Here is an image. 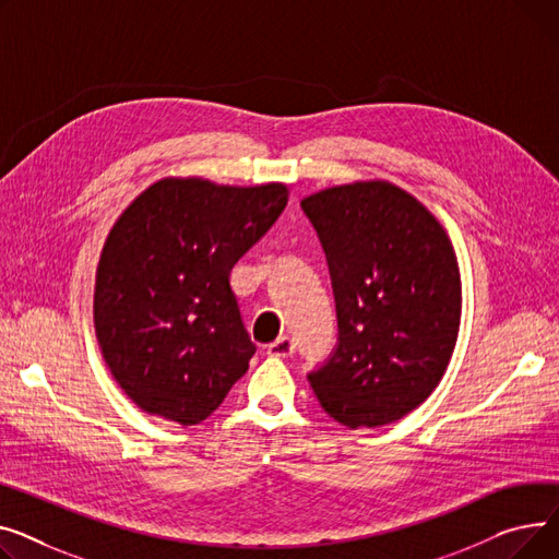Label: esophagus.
Returning <instances> with one entry per match:
<instances>
[{"label": "esophagus", "mask_w": 559, "mask_h": 559, "mask_svg": "<svg viewBox=\"0 0 559 559\" xmlns=\"http://www.w3.org/2000/svg\"><path fill=\"white\" fill-rule=\"evenodd\" d=\"M295 349L293 341L288 336H280L277 341H273L271 345H266V352L269 356H277V358H284V356H290Z\"/></svg>", "instance_id": "1"}]
</instances>
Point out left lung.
I'll return each mask as SVG.
<instances>
[{
  "label": "left lung",
  "instance_id": "obj_1",
  "mask_svg": "<svg viewBox=\"0 0 559 559\" xmlns=\"http://www.w3.org/2000/svg\"><path fill=\"white\" fill-rule=\"evenodd\" d=\"M330 261L338 347L309 383L347 429L402 419L429 400L455 349L463 282L433 212L388 180L302 199Z\"/></svg>",
  "mask_w": 559,
  "mask_h": 559
}]
</instances>
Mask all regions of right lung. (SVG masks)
Masks as SVG:
<instances>
[{"label": "right lung", "instance_id": "add662e5", "mask_svg": "<svg viewBox=\"0 0 559 559\" xmlns=\"http://www.w3.org/2000/svg\"><path fill=\"white\" fill-rule=\"evenodd\" d=\"M288 203L284 182L169 176L146 187L106 237L94 332L119 388L148 415L203 421L254 354L229 273Z\"/></svg>", "mask_w": 559, "mask_h": 559}]
</instances>
